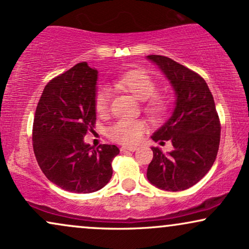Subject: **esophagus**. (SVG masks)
Here are the masks:
<instances>
[{"label":"esophagus","mask_w":249,"mask_h":249,"mask_svg":"<svg viewBox=\"0 0 249 249\" xmlns=\"http://www.w3.org/2000/svg\"><path fill=\"white\" fill-rule=\"evenodd\" d=\"M137 148H138L137 146H122L121 151H123V152H124V151H131V152H133Z\"/></svg>","instance_id":"obj_1"}]
</instances>
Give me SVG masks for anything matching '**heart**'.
I'll list each match as a JSON object with an SVG mask.
<instances>
[{
    "instance_id": "1",
    "label": "heart",
    "mask_w": 249,
    "mask_h": 249,
    "mask_svg": "<svg viewBox=\"0 0 249 249\" xmlns=\"http://www.w3.org/2000/svg\"><path fill=\"white\" fill-rule=\"evenodd\" d=\"M115 85L125 92L131 93L138 101L144 102V111L151 118H159L166 112L167 103L164 97L156 96L158 85L148 73L142 70H132L123 73L115 81ZM110 92L102 88L96 92L95 110L104 116L108 111ZM145 125L139 121H119L107 128V136L112 141L122 144H134L141 139Z\"/></svg>"
}]
</instances>
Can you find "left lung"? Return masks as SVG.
Returning <instances> with one entry per match:
<instances>
[{
    "label": "left lung",
    "mask_w": 249,
    "mask_h": 249,
    "mask_svg": "<svg viewBox=\"0 0 249 249\" xmlns=\"http://www.w3.org/2000/svg\"><path fill=\"white\" fill-rule=\"evenodd\" d=\"M170 81L176 93L174 110L168 121L151 138L173 150L164 154L151 147L153 159L147 167L151 184L164 191H184L205 177L218 154L220 121L208 85L201 76L165 56L150 55Z\"/></svg>",
    "instance_id": "obj_1"
}]
</instances>
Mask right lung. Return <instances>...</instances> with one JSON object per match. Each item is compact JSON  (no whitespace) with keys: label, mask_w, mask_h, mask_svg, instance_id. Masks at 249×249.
Returning a JSON list of instances; mask_svg holds the SVG:
<instances>
[{"label":"right lung","mask_w":249,"mask_h":249,"mask_svg":"<svg viewBox=\"0 0 249 249\" xmlns=\"http://www.w3.org/2000/svg\"><path fill=\"white\" fill-rule=\"evenodd\" d=\"M98 71L82 62L45 85L33 125L36 160L51 182L73 193L101 190L112 177L116 145L93 148L84 137L96 123Z\"/></svg>","instance_id":"add662e5"}]
</instances>
